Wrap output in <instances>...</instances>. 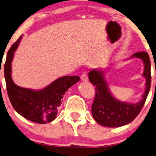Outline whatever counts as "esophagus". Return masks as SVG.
<instances>
[{"label":"esophagus","instance_id":"1","mask_svg":"<svg viewBox=\"0 0 156 156\" xmlns=\"http://www.w3.org/2000/svg\"><path fill=\"white\" fill-rule=\"evenodd\" d=\"M81 80L83 81H88V75H87L86 73H83L81 76Z\"/></svg>","mask_w":156,"mask_h":156}]
</instances>
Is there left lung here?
Here are the masks:
<instances>
[{
  "label": "left lung",
  "instance_id": "left-lung-1",
  "mask_svg": "<svg viewBox=\"0 0 156 156\" xmlns=\"http://www.w3.org/2000/svg\"><path fill=\"white\" fill-rule=\"evenodd\" d=\"M138 58L144 63L143 76L146 78V90L142 100L136 103L121 102L115 98L110 92L108 84L101 70H92L89 72L90 82L95 86V95L91 111L95 121L105 127H120L132 122L136 118L145 104L151 83V61L148 53L138 52L131 58Z\"/></svg>",
  "mask_w": 156,
  "mask_h": 156
}]
</instances>
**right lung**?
Segmentation results:
<instances>
[{"mask_svg":"<svg viewBox=\"0 0 156 156\" xmlns=\"http://www.w3.org/2000/svg\"><path fill=\"white\" fill-rule=\"evenodd\" d=\"M22 36L10 47L4 65L6 88L12 106L18 113L34 123L45 124L56 118L65 93L79 81V76H63L39 90L22 88L14 83L11 78V63L14 52Z\"/></svg>","mask_w":156,"mask_h":156,"instance_id":"right-lung-1","label":"right lung"}]
</instances>
